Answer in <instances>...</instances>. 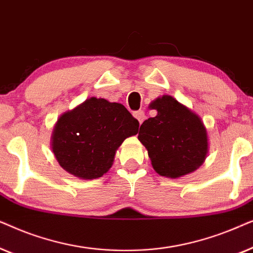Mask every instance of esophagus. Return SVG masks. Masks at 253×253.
<instances>
[{
	"instance_id": "esophagus-1",
	"label": "esophagus",
	"mask_w": 253,
	"mask_h": 253,
	"mask_svg": "<svg viewBox=\"0 0 253 253\" xmlns=\"http://www.w3.org/2000/svg\"><path fill=\"white\" fill-rule=\"evenodd\" d=\"M133 116H134V119H136L138 122H139V124H141V123L144 122L145 113L143 112V110H138V112H134L133 113Z\"/></svg>"
}]
</instances>
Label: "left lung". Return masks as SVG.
Returning <instances> with one entry per match:
<instances>
[{
    "instance_id": "1",
    "label": "left lung",
    "mask_w": 253,
    "mask_h": 253,
    "mask_svg": "<svg viewBox=\"0 0 253 253\" xmlns=\"http://www.w3.org/2000/svg\"><path fill=\"white\" fill-rule=\"evenodd\" d=\"M148 107L157 110V116L141 124L138 139L147 150L154 170L169 178L197 170L209 153L207 130L200 116L167 94Z\"/></svg>"
}]
</instances>
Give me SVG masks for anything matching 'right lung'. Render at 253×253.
<instances>
[{
    "label": "right lung",
    "mask_w": 253,
    "mask_h": 253,
    "mask_svg": "<svg viewBox=\"0 0 253 253\" xmlns=\"http://www.w3.org/2000/svg\"><path fill=\"white\" fill-rule=\"evenodd\" d=\"M139 123L123 105L92 96L58 117L50 148L58 165L82 179L101 177L117 148L138 132Z\"/></svg>",
    "instance_id": "add662e5"
}]
</instances>
